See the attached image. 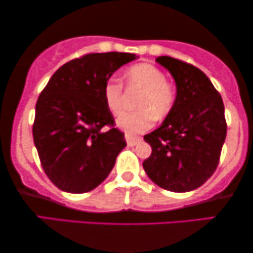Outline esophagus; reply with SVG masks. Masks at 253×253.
<instances>
[{"label":"esophagus","instance_id":"obj_1","mask_svg":"<svg viewBox=\"0 0 253 253\" xmlns=\"http://www.w3.org/2000/svg\"><path fill=\"white\" fill-rule=\"evenodd\" d=\"M125 137H126L127 145H128L129 147H133V146L137 145V143L141 142V140H142L140 136H133V135H129V134H126Z\"/></svg>","mask_w":253,"mask_h":253}]
</instances>
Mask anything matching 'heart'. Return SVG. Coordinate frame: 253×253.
Returning <instances> with one entry per match:
<instances>
[{
  "label": "heart",
  "mask_w": 253,
  "mask_h": 253,
  "mask_svg": "<svg viewBox=\"0 0 253 253\" xmlns=\"http://www.w3.org/2000/svg\"><path fill=\"white\" fill-rule=\"evenodd\" d=\"M124 79L128 87L141 89L135 104L139 110L125 112L117 119V126L127 134L146 132L153 126L154 119H165L172 111L176 103V89L155 65L135 64L125 71ZM104 100L111 113H119L123 108V86L107 82L104 86Z\"/></svg>",
  "instance_id": "heart-1"
}]
</instances>
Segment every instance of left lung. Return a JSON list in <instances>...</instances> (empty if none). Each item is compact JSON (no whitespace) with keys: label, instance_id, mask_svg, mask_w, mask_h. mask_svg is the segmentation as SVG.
<instances>
[{"label":"left lung","instance_id":"obj_1","mask_svg":"<svg viewBox=\"0 0 253 253\" xmlns=\"http://www.w3.org/2000/svg\"><path fill=\"white\" fill-rule=\"evenodd\" d=\"M176 83V103L158 129L143 139L152 154L143 161L159 187L185 193L201 187L215 172L226 136L224 104L210 79L180 59L156 58Z\"/></svg>","mask_w":253,"mask_h":253}]
</instances>
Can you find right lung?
Here are the masks:
<instances>
[{"instance_id": "add662e5", "label": "right lung", "mask_w": 253, "mask_h": 253, "mask_svg": "<svg viewBox=\"0 0 253 253\" xmlns=\"http://www.w3.org/2000/svg\"><path fill=\"white\" fill-rule=\"evenodd\" d=\"M134 53H88L64 64L36 104L34 142L42 167L60 190L83 194L108 176L125 148L104 100V86ZM110 126L108 131H103Z\"/></svg>"}]
</instances>
